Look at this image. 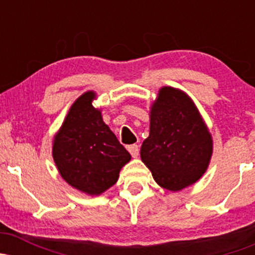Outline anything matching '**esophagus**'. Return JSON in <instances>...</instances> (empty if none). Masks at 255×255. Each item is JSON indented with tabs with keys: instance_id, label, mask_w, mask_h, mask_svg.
<instances>
[{
	"instance_id": "obj_1",
	"label": "esophagus",
	"mask_w": 255,
	"mask_h": 255,
	"mask_svg": "<svg viewBox=\"0 0 255 255\" xmlns=\"http://www.w3.org/2000/svg\"><path fill=\"white\" fill-rule=\"evenodd\" d=\"M127 150L129 151V153L131 154V157H136L139 154V146L133 144V145H128Z\"/></svg>"
}]
</instances>
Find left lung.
I'll list each match as a JSON object with an SVG mask.
<instances>
[{
  "mask_svg": "<svg viewBox=\"0 0 255 255\" xmlns=\"http://www.w3.org/2000/svg\"><path fill=\"white\" fill-rule=\"evenodd\" d=\"M211 154V134L191 98L163 87L151 108L150 135L140 150L154 181L169 191H180L201 177Z\"/></svg>",
  "mask_w": 255,
  "mask_h": 255,
  "instance_id": "left-lung-1",
  "label": "left lung"
}]
</instances>
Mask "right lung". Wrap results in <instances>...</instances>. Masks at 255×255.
<instances>
[{"instance_id":"right-lung-1","label":"right lung","mask_w":255,"mask_h":255,"mask_svg":"<svg viewBox=\"0 0 255 255\" xmlns=\"http://www.w3.org/2000/svg\"><path fill=\"white\" fill-rule=\"evenodd\" d=\"M95 93L86 92L72 105L55 136L52 156L61 176L71 186L98 195L119 178L130 154L92 107Z\"/></svg>"}]
</instances>
